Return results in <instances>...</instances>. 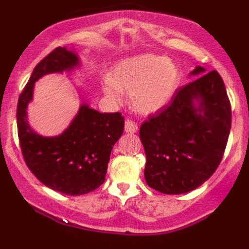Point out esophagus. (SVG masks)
Returning a JSON list of instances; mask_svg holds the SVG:
<instances>
[{"instance_id":"34e87169","label":"esophagus","mask_w":249,"mask_h":249,"mask_svg":"<svg viewBox=\"0 0 249 249\" xmlns=\"http://www.w3.org/2000/svg\"><path fill=\"white\" fill-rule=\"evenodd\" d=\"M124 130L125 132L127 133H134L137 132V130H138V125H137L133 121H131V119H126V121H125Z\"/></svg>"}]
</instances>
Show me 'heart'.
<instances>
[{
  "label": "heart",
  "instance_id": "1",
  "mask_svg": "<svg viewBox=\"0 0 249 249\" xmlns=\"http://www.w3.org/2000/svg\"><path fill=\"white\" fill-rule=\"evenodd\" d=\"M179 83L176 64L165 57L145 53L116 64L105 83L108 98L119 99V91L130 92L131 105L138 112L153 113L171 101Z\"/></svg>",
  "mask_w": 249,
  "mask_h": 249
}]
</instances>
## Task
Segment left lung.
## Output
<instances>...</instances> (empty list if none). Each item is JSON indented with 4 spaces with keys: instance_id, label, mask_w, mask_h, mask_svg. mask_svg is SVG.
<instances>
[{
    "instance_id": "obj_1",
    "label": "left lung",
    "mask_w": 249,
    "mask_h": 249,
    "mask_svg": "<svg viewBox=\"0 0 249 249\" xmlns=\"http://www.w3.org/2000/svg\"><path fill=\"white\" fill-rule=\"evenodd\" d=\"M205 71L196 67L191 75ZM231 123V103L218 71L179 88L139 130L148 186L164 194H181L204 184L221 161Z\"/></svg>"
}]
</instances>
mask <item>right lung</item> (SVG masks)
<instances>
[{
    "label": "right lung",
    "mask_w": 249,
    "mask_h": 249,
    "mask_svg": "<svg viewBox=\"0 0 249 249\" xmlns=\"http://www.w3.org/2000/svg\"><path fill=\"white\" fill-rule=\"evenodd\" d=\"M78 65L73 51L56 48L36 65L17 104V131L25 164L42 184L68 196L92 192L104 182L111 150L124 131L121 113H101L87 104L81 105L71 124L58 136H39L30 127L27 107L33 101L35 82Z\"/></svg>",
    "instance_id": "right-lung-1"
}]
</instances>
